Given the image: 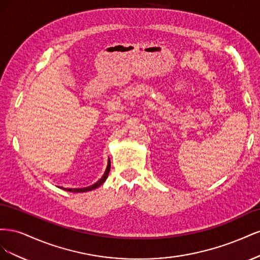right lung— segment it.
<instances>
[{"label": "right lung", "instance_id": "obj_1", "mask_svg": "<svg viewBox=\"0 0 260 260\" xmlns=\"http://www.w3.org/2000/svg\"><path fill=\"white\" fill-rule=\"evenodd\" d=\"M109 170H111V159L108 158V162H107V167H106V170L104 172L103 177H102L98 182H95L94 184L90 185V186H86V187H77V188H66V187H60L61 190H65V191H68V192H74V193H83V192H89V191H92V190H95V188H98L99 186H101L102 184H103L107 177H108V174H109Z\"/></svg>", "mask_w": 260, "mask_h": 260}]
</instances>
